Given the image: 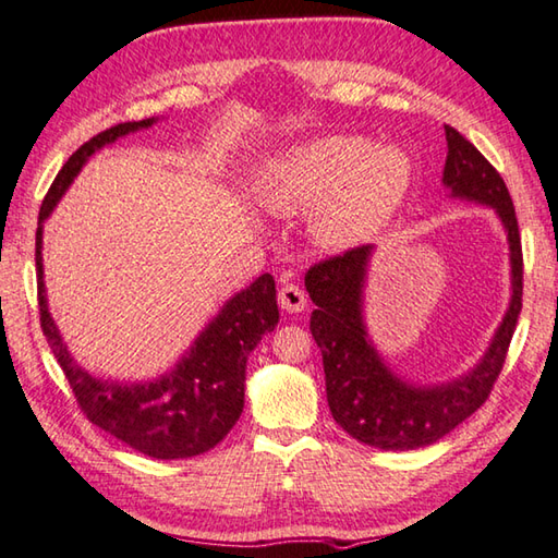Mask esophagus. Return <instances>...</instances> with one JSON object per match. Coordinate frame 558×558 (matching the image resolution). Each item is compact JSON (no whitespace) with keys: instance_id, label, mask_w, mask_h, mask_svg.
<instances>
[{"instance_id":"1","label":"esophagus","mask_w":558,"mask_h":558,"mask_svg":"<svg viewBox=\"0 0 558 558\" xmlns=\"http://www.w3.org/2000/svg\"><path fill=\"white\" fill-rule=\"evenodd\" d=\"M279 306L287 311V314H301L306 308V294L296 284H287L279 291Z\"/></svg>"}]
</instances>
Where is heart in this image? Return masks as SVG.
<instances>
[{
	"instance_id": "1",
	"label": "heart",
	"mask_w": 558,
	"mask_h": 558,
	"mask_svg": "<svg viewBox=\"0 0 558 558\" xmlns=\"http://www.w3.org/2000/svg\"><path fill=\"white\" fill-rule=\"evenodd\" d=\"M414 163L395 144L357 134L316 136L264 163L259 203L279 218L313 215L311 238L328 254L365 247L402 210Z\"/></svg>"
}]
</instances>
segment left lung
I'll return each instance as SVG.
<instances>
[{
    "label": "left lung",
    "mask_w": 558,
    "mask_h": 558,
    "mask_svg": "<svg viewBox=\"0 0 558 558\" xmlns=\"http://www.w3.org/2000/svg\"><path fill=\"white\" fill-rule=\"evenodd\" d=\"M446 142L444 189L451 198L490 208L510 244V304L471 369L438 383H414L379 353L365 318L375 244L320 262L306 274V291L316 304L311 333L324 355L330 414L355 441L383 451L432 446L481 409L500 375L522 311V244L510 191L485 156L448 124Z\"/></svg>",
    "instance_id": "8db88e82"
}]
</instances>
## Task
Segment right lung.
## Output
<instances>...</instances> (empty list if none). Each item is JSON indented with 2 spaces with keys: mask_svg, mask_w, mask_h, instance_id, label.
<instances>
[{
  "mask_svg": "<svg viewBox=\"0 0 558 558\" xmlns=\"http://www.w3.org/2000/svg\"><path fill=\"white\" fill-rule=\"evenodd\" d=\"M156 122L159 117H149L100 132L85 142L58 171L38 213V308H41V328L48 345L87 418L132 446L134 451L159 461H179L210 451L238 424L244 409L247 357L259 345L262 336L271 333L279 324L277 287L271 274H262L250 287L225 301L218 314L205 324L189 350L166 373L149 379H132V383L97 377L77 363L48 311L44 281V222L51 218L75 175L83 171L95 151L126 134L149 130Z\"/></svg>",
  "mask_w": 558,
  "mask_h": 558,
  "instance_id": "1",
  "label": "right lung"
}]
</instances>
